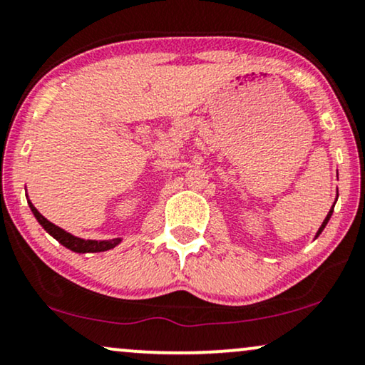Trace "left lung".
Wrapping results in <instances>:
<instances>
[{
    "label": "left lung",
    "instance_id": "obj_1",
    "mask_svg": "<svg viewBox=\"0 0 365 365\" xmlns=\"http://www.w3.org/2000/svg\"><path fill=\"white\" fill-rule=\"evenodd\" d=\"M332 211H334V206H332V210H330V211H329V215H327V217H325V220H324V223H322V226H320V230H319V231H317V236H319V235L322 233V231H324V228H325V226H327V223H329V220H330V216H332Z\"/></svg>",
    "mask_w": 365,
    "mask_h": 365
}]
</instances>
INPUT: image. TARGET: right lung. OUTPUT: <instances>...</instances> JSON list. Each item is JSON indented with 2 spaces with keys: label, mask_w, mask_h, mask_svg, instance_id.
<instances>
[{
  "label": "right lung",
  "mask_w": 365,
  "mask_h": 365,
  "mask_svg": "<svg viewBox=\"0 0 365 365\" xmlns=\"http://www.w3.org/2000/svg\"><path fill=\"white\" fill-rule=\"evenodd\" d=\"M28 205H30L33 215L38 220V223L43 226L45 231H48V233L53 236V238L58 241L65 246V248L72 250L75 253H98V252H107V250H110L119 243L120 240H110V241H96V240H82V238H77V236L67 233V231H63L58 226L50 223L48 220H46L45 216H41L40 212L35 206L31 205L30 201H28Z\"/></svg>",
  "instance_id": "1"
}]
</instances>
